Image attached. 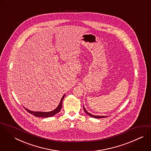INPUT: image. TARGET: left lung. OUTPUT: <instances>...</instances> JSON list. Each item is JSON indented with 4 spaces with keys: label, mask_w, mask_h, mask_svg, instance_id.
<instances>
[{
    "label": "left lung",
    "mask_w": 151,
    "mask_h": 151,
    "mask_svg": "<svg viewBox=\"0 0 151 151\" xmlns=\"http://www.w3.org/2000/svg\"><path fill=\"white\" fill-rule=\"evenodd\" d=\"M83 109H84V111L86 113V114H87L88 115H89L90 117H94V118H104V117H107V116H96V115H93V114H91V113H88V112L86 110V109L84 108V107H83Z\"/></svg>",
    "instance_id": "left-lung-1"
}]
</instances>
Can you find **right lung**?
I'll list each match as a JSON object with an SVG mask.
<instances>
[{"label": "right lung", "mask_w": 151, "mask_h": 151, "mask_svg": "<svg viewBox=\"0 0 151 151\" xmlns=\"http://www.w3.org/2000/svg\"><path fill=\"white\" fill-rule=\"evenodd\" d=\"M65 97V94L63 96V97L61 99V101L60 102L59 105L58 106V107L54 109V110L51 111H49V112H43V111H31L29 110L28 109H27V108H25V109L29 113L32 114V115L36 116V117H51L54 116L55 114H56L57 113H58L59 111H60L61 108H62V103H63V100L64 99Z\"/></svg>", "instance_id": "obj_1"}]
</instances>
